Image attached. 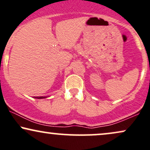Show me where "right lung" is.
<instances>
[{"mask_svg": "<svg viewBox=\"0 0 150 150\" xmlns=\"http://www.w3.org/2000/svg\"><path fill=\"white\" fill-rule=\"evenodd\" d=\"M34 98H38V99H42V98H47V96H37V97H34Z\"/></svg>", "mask_w": 150, "mask_h": 150, "instance_id": "add662e5", "label": "right lung"}]
</instances>
